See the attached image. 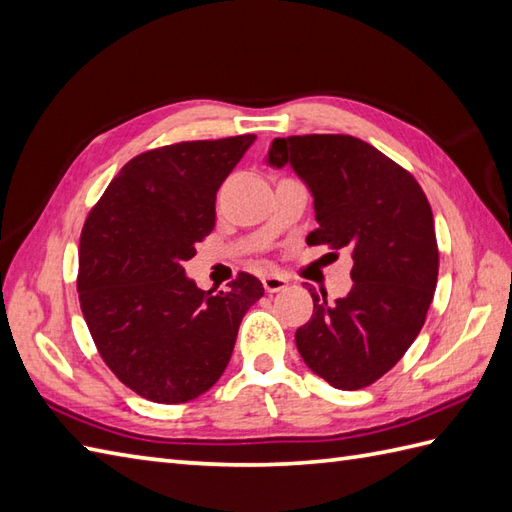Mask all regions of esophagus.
Masks as SVG:
<instances>
[{
  "instance_id": "obj_1",
  "label": "esophagus",
  "mask_w": 512,
  "mask_h": 512,
  "mask_svg": "<svg viewBox=\"0 0 512 512\" xmlns=\"http://www.w3.org/2000/svg\"><path fill=\"white\" fill-rule=\"evenodd\" d=\"M261 283H264L266 292H281L288 288V279L281 275H266L264 279H261Z\"/></svg>"
}]
</instances>
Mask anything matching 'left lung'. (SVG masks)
Segmentation results:
<instances>
[{"mask_svg":"<svg viewBox=\"0 0 512 512\" xmlns=\"http://www.w3.org/2000/svg\"><path fill=\"white\" fill-rule=\"evenodd\" d=\"M266 163L290 165L310 189L318 229L307 244L349 248L353 288L327 303L310 288L314 314L296 329V349L334 388L377 382L425 323L438 279L432 207L395 161L351 135L272 139Z\"/></svg>","mask_w":512,"mask_h":512,"instance_id":"obj_1","label":"left lung"}]
</instances>
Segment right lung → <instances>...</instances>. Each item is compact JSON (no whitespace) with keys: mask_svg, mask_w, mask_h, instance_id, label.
Returning <instances> with one entry per match:
<instances>
[{"mask_svg":"<svg viewBox=\"0 0 512 512\" xmlns=\"http://www.w3.org/2000/svg\"><path fill=\"white\" fill-rule=\"evenodd\" d=\"M253 141H183L139 154L82 227V316L106 366L148 401L185 403L216 384L244 314L264 296L246 272L227 292H205L183 268L216 227L218 189Z\"/></svg>","mask_w":512,"mask_h":512,"instance_id":"obj_1","label":"right lung"}]
</instances>
